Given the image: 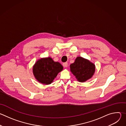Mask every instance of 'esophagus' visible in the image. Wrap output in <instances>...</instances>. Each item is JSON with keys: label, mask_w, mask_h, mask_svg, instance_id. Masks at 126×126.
I'll return each mask as SVG.
<instances>
[{"label": "esophagus", "mask_w": 126, "mask_h": 126, "mask_svg": "<svg viewBox=\"0 0 126 126\" xmlns=\"http://www.w3.org/2000/svg\"><path fill=\"white\" fill-rule=\"evenodd\" d=\"M63 66H64V67H67L68 66V63L67 62H65L63 63Z\"/></svg>", "instance_id": "34e87169"}]
</instances>
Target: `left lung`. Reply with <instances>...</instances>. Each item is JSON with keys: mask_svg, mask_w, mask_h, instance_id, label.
<instances>
[{"mask_svg": "<svg viewBox=\"0 0 126 126\" xmlns=\"http://www.w3.org/2000/svg\"><path fill=\"white\" fill-rule=\"evenodd\" d=\"M70 71L79 82H84L91 78L95 72V65L89 60L77 57L70 65Z\"/></svg>", "mask_w": 126, "mask_h": 126, "instance_id": "left-lung-1", "label": "left lung"}]
</instances>
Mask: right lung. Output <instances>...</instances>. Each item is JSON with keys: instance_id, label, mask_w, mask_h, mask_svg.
Wrapping results in <instances>:
<instances>
[{"instance_id": "1", "label": "right lung", "mask_w": 126, "mask_h": 126, "mask_svg": "<svg viewBox=\"0 0 126 126\" xmlns=\"http://www.w3.org/2000/svg\"><path fill=\"white\" fill-rule=\"evenodd\" d=\"M63 69L60 63L49 57L38 59L33 65L32 71L35 78L39 83L49 85Z\"/></svg>"}]
</instances>
